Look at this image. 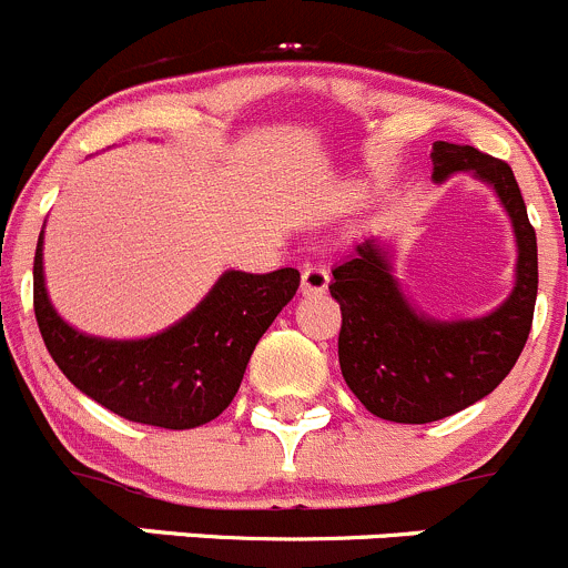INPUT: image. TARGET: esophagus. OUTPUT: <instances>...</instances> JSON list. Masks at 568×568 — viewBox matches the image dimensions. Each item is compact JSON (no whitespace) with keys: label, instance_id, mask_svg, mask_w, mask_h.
<instances>
[{"label":"esophagus","instance_id":"34e87169","mask_svg":"<svg viewBox=\"0 0 568 568\" xmlns=\"http://www.w3.org/2000/svg\"><path fill=\"white\" fill-rule=\"evenodd\" d=\"M328 271L323 265H308L301 276V292L303 295H323L328 290Z\"/></svg>","mask_w":568,"mask_h":568}]
</instances>
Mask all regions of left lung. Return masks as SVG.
Instances as JSON below:
<instances>
[{"mask_svg": "<svg viewBox=\"0 0 568 568\" xmlns=\"http://www.w3.org/2000/svg\"><path fill=\"white\" fill-rule=\"evenodd\" d=\"M430 156L436 182L473 171L497 190L514 223L519 265L514 292L497 312L458 323H436L414 312L392 278L389 260L369 240L331 271V297L342 308L345 384L375 417L406 425L450 417L503 384L530 334L538 292L536 229L508 162L445 140H436Z\"/></svg>", "mask_w": 568, "mask_h": 568, "instance_id": "8db88e82", "label": "left lung"}]
</instances>
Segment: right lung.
<instances>
[{
  "label": "right lung",
  "instance_id": "obj_1",
  "mask_svg": "<svg viewBox=\"0 0 568 568\" xmlns=\"http://www.w3.org/2000/svg\"><path fill=\"white\" fill-rule=\"evenodd\" d=\"M41 240L32 265V306L49 356L95 403L154 428H199L226 412L256 342L301 284L295 267L265 276L229 271L173 328L138 342L95 339L63 323L49 303Z\"/></svg>",
  "mask_w": 568,
  "mask_h": 568
}]
</instances>
